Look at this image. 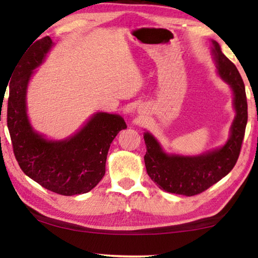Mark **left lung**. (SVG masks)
I'll return each mask as SVG.
<instances>
[{"mask_svg": "<svg viewBox=\"0 0 258 258\" xmlns=\"http://www.w3.org/2000/svg\"><path fill=\"white\" fill-rule=\"evenodd\" d=\"M213 55L217 74L230 85L234 93V108L236 112L230 137L222 147L198 157L167 154L151 133L145 132L147 152L144 160L147 174L159 188L168 193L186 195L200 194L227 175L236 164L245 126L248 121V104L244 83L235 67L221 51L219 43L213 41Z\"/></svg>", "mask_w": 258, "mask_h": 258, "instance_id": "1", "label": "left lung"}]
</instances>
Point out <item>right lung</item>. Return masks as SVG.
Segmentation results:
<instances>
[{"instance_id": "obj_1", "label": "right lung", "mask_w": 258, "mask_h": 258, "mask_svg": "<svg viewBox=\"0 0 258 258\" xmlns=\"http://www.w3.org/2000/svg\"><path fill=\"white\" fill-rule=\"evenodd\" d=\"M51 46V38L46 36L21 55L8 82L7 124L14 154L25 175L45 189L71 197L88 193L99 183L105 175L111 143L127 126L119 114L97 112L65 140H48L32 128L25 100L28 83Z\"/></svg>"}]
</instances>
